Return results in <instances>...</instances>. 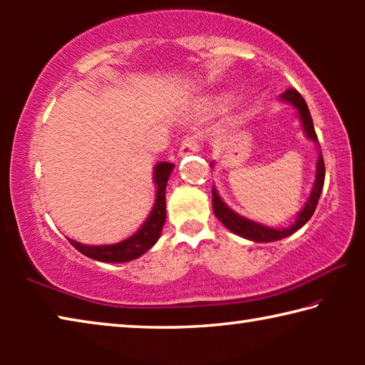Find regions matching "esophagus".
I'll list each match as a JSON object with an SVG mask.
<instances>
[{
  "instance_id": "obj_1",
  "label": "esophagus",
  "mask_w": 365,
  "mask_h": 365,
  "mask_svg": "<svg viewBox=\"0 0 365 365\" xmlns=\"http://www.w3.org/2000/svg\"><path fill=\"white\" fill-rule=\"evenodd\" d=\"M197 151H200V140L196 135H187L178 150V156H188V154H195Z\"/></svg>"
}]
</instances>
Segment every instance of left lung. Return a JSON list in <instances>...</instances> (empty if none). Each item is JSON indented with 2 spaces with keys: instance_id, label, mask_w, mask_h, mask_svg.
I'll use <instances>...</instances> for the list:
<instances>
[{
  "instance_id": "8db88e82",
  "label": "left lung",
  "mask_w": 365,
  "mask_h": 365,
  "mask_svg": "<svg viewBox=\"0 0 365 365\" xmlns=\"http://www.w3.org/2000/svg\"><path fill=\"white\" fill-rule=\"evenodd\" d=\"M280 100L285 101V103H289L292 106L296 108V110H298L299 119H301V123H302V128H304L306 137L309 140H312L316 145H319L316 130H314L312 117H311V113H309V108H307V104L304 101V98H302L294 88H289L280 96ZM324 180H325V164H324L322 153H320L319 159H317L316 182H314L311 195H309L304 207H302L301 211L298 212V215H296V220L293 222L292 225H288L285 228L265 227V225L257 224V222L246 219V217H243V215H240L235 211H232V209L220 200V196H219L217 190H215V188H212V211L215 214V217H217L222 222V224H224L228 228V230L240 235V237H243L246 240H251V242H256V243L277 242V240L287 238L292 233H294L296 230H299V228L304 225L309 219L312 217V214L317 207L320 193H322Z\"/></svg>"
}]
</instances>
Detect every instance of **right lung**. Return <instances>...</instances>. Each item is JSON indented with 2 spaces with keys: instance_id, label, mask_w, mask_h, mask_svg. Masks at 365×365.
I'll use <instances>...</instances> for the list:
<instances>
[{
  "instance_id": "right-lung-1",
  "label": "right lung",
  "mask_w": 365,
  "mask_h": 365,
  "mask_svg": "<svg viewBox=\"0 0 365 365\" xmlns=\"http://www.w3.org/2000/svg\"><path fill=\"white\" fill-rule=\"evenodd\" d=\"M174 168L175 164L172 163L156 164L153 177V180L158 187L156 201H154V206L150 215H148V219L143 222V225H141L132 237H128L114 245L90 246L69 240L71 245L86 257L96 259V261L101 262H128L140 257L141 255H145L151 246L156 245L159 235L163 232L165 222V187H168V180Z\"/></svg>"
}]
</instances>
